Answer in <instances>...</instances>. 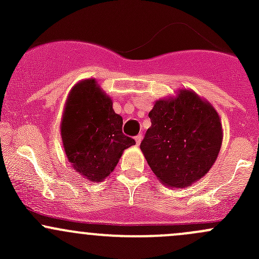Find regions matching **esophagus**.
Returning <instances> with one entry per match:
<instances>
[{
  "instance_id": "1",
  "label": "esophagus",
  "mask_w": 259,
  "mask_h": 259,
  "mask_svg": "<svg viewBox=\"0 0 259 259\" xmlns=\"http://www.w3.org/2000/svg\"><path fill=\"white\" fill-rule=\"evenodd\" d=\"M142 139H143L142 135H138V137H135V143H137V145H140V143H142Z\"/></svg>"
}]
</instances>
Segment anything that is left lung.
<instances>
[{
  "mask_svg": "<svg viewBox=\"0 0 259 259\" xmlns=\"http://www.w3.org/2000/svg\"><path fill=\"white\" fill-rule=\"evenodd\" d=\"M149 117L140 149L159 182L185 188L203 178L223 140L221 117L209 101L182 89L174 98L155 101Z\"/></svg>",
  "mask_w": 259,
  "mask_h": 259,
  "instance_id": "1",
  "label": "left lung"
}]
</instances>
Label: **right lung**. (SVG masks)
<instances>
[{"mask_svg": "<svg viewBox=\"0 0 259 259\" xmlns=\"http://www.w3.org/2000/svg\"><path fill=\"white\" fill-rule=\"evenodd\" d=\"M61 139L75 171L103 182L135 140L122 134V117L95 79L81 80L69 93L61 119Z\"/></svg>", "mask_w": 259, "mask_h": 259, "instance_id": "obj_1", "label": "right lung"}]
</instances>
